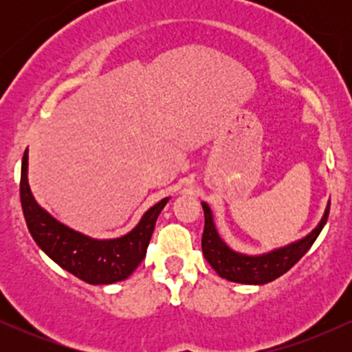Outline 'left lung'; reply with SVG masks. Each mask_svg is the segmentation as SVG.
Segmentation results:
<instances>
[{"mask_svg": "<svg viewBox=\"0 0 352 352\" xmlns=\"http://www.w3.org/2000/svg\"><path fill=\"white\" fill-rule=\"evenodd\" d=\"M205 213V228L204 235H201V252H204L205 260L208 261L215 272L220 274L221 278L228 281L235 283H245V285H265L281 274H285L289 268H293L298 261L305 256L306 252L311 248V245L316 241L319 233H321L322 227L328 221L329 207L324 210L321 221L318 227L306 235L301 240L294 241L281 248L273 250V252L265 254H256V256H250V254L238 253L232 250L230 246L221 240L218 235L215 223H213L212 210L205 201H201Z\"/></svg>", "mask_w": 352, "mask_h": 352, "instance_id": "left-lung-1", "label": "left lung"}]
</instances>
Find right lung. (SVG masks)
Returning a JSON list of instances; mask_svg holds the SVG:
<instances>
[{
  "mask_svg": "<svg viewBox=\"0 0 352 352\" xmlns=\"http://www.w3.org/2000/svg\"><path fill=\"white\" fill-rule=\"evenodd\" d=\"M19 195L28 230L39 248L60 268L89 285H111L134 273L147 253L157 217L168 201L167 197L148 208L137 227L124 236L96 240L82 235L51 217L34 200L28 184V148L21 162Z\"/></svg>",
  "mask_w": 352,
  "mask_h": 352,
  "instance_id": "add662e5",
  "label": "right lung"
}]
</instances>
